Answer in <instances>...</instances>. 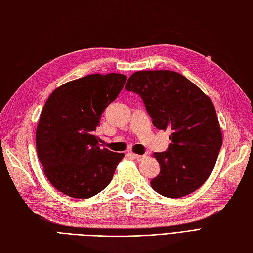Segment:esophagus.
<instances>
[{"label": "esophagus", "mask_w": 253, "mask_h": 253, "mask_svg": "<svg viewBox=\"0 0 253 253\" xmlns=\"http://www.w3.org/2000/svg\"><path fill=\"white\" fill-rule=\"evenodd\" d=\"M128 155H130V157H131V158H133V159L136 160V161H140V160H143V159L145 158V156L136 155V153H133V152H130V153H128Z\"/></svg>", "instance_id": "1"}]
</instances>
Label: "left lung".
<instances>
[{"instance_id":"left-lung-1","label":"left lung","mask_w":253,"mask_h":253,"mask_svg":"<svg viewBox=\"0 0 253 253\" xmlns=\"http://www.w3.org/2000/svg\"><path fill=\"white\" fill-rule=\"evenodd\" d=\"M126 90L141 97L158 130L171 131L168 150L153 153L161 170L150 182L152 189L170 199L194 192L211 174L222 146L211 98L173 71L135 72Z\"/></svg>"}]
</instances>
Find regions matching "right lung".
<instances>
[{
  "label": "right lung",
  "mask_w": 253,
  "mask_h": 253,
  "mask_svg": "<svg viewBox=\"0 0 253 253\" xmlns=\"http://www.w3.org/2000/svg\"><path fill=\"white\" fill-rule=\"evenodd\" d=\"M126 80L122 74H92L62 84L48 97L36 128V150L48 180L60 192L88 199L112 181L125 155L102 149L94 131Z\"/></svg>",
  "instance_id": "obj_1"
}]
</instances>
